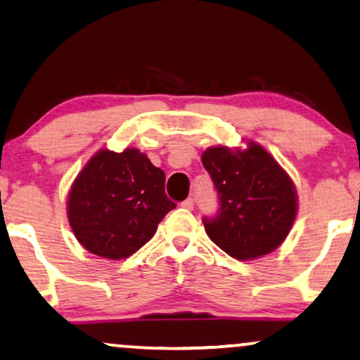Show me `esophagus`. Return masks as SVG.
I'll return each mask as SVG.
<instances>
[{
    "label": "esophagus",
    "instance_id": "obj_1",
    "mask_svg": "<svg viewBox=\"0 0 360 360\" xmlns=\"http://www.w3.org/2000/svg\"><path fill=\"white\" fill-rule=\"evenodd\" d=\"M181 207H184L185 210H193L195 208V202L193 198H186L184 203H181Z\"/></svg>",
    "mask_w": 360,
    "mask_h": 360
}]
</instances>
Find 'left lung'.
I'll return each mask as SVG.
<instances>
[{"mask_svg": "<svg viewBox=\"0 0 360 360\" xmlns=\"http://www.w3.org/2000/svg\"><path fill=\"white\" fill-rule=\"evenodd\" d=\"M202 163L220 197L218 217L203 220L210 240L240 261L279 248L300 205L296 185L276 158L255 140H245V147H208Z\"/></svg>", "mask_w": 360, "mask_h": 360, "instance_id": "8db88e82", "label": "left lung"}]
</instances>
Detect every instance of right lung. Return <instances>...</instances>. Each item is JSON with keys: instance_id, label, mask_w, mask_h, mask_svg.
<instances>
[{"instance_id": "right-lung-1", "label": "right lung", "mask_w": 360, "mask_h": 360, "mask_svg": "<svg viewBox=\"0 0 360 360\" xmlns=\"http://www.w3.org/2000/svg\"><path fill=\"white\" fill-rule=\"evenodd\" d=\"M175 203L165 174L139 148H101L86 162L68 193V221L89 253L105 259L132 256L155 235Z\"/></svg>"}]
</instances>
